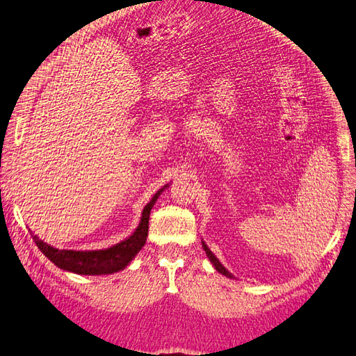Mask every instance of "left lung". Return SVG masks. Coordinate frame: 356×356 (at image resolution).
Returning a JSON list of instances; mask_svg holds the SVG:
<instances>
[{
  "label": "left lung",
  "instance_id": "1",
  "mask_svg": "<svg viewBox=\"0 0 356 356\" xmlns=\"http://www.w3.org/2000/svg\"><path fill=\"white\" fill-rule=\"evenodd\" d=\"M202 247H204V250H205V253H207V256H208V259H210L211 261V264H213V266H214V268L216 270H218L219 271V273H222V275H225L227 277H233V275L232 273H229V271L224 267V266H222V264L219 262V259H218V257H216L213 253H211V250L210 248H208L207 247V243L204 242V241H202Z\"/></svg>",
  "mask_w": 356,
  "mask_h": 356
}]
</instances>
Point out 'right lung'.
<instances>
[{
    "mask_svg": "<svg viewBox=\"0 0 356 356\" xmlns=\"http://www.w3.org/2000/svg\"><path fill=\"white\" fill-rule=\"evenodd\" d=\"M165 186L152 196L149 204L145 205L140 224L136 228V232L132 233L129 238L115 243L114 247L104 250H89V252H76V250L54 248L52 245H49V243L38 239V236H32V238L35 243H37V247L41 250V253H43L47 259H51V262H54L58 268L72 271V273L76 275L90 276L115 273V271H120L127 267L145 245L146 238H148L149 213L152 210V207H154L156 200L159 199L160 193L165 190Z\"/></svg>",
    "mask_w": 356,
    "mask_h": 356,
    "instance_id": "1",
    "label": "right lung"
}]
</instances>
